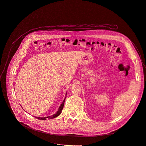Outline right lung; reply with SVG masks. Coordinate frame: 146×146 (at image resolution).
<instances>
[{"mask_svg": "<svg viewBox=\"0 0 146 146\" xmlns=\"http://www.w3.org/2000/svg\"><path fill=\"white\" fill-rule=\"evenodd\" d=\"M65 99H66V98H65ZM65 99H64V100L63 101L62 104H61L60 105V107L58 108V111H57V112H56V113L53 114L52 115H51V116H49V117H36V118L37 119H40V120H41H41H45V119H52V118H56L57 117L59 116L60 115V113H61V111H62V110H63V109L64 103V102H65Z\"/></svg>", "mask_w": 146, "mask_h": 146, "instance_id": "1", "label": "right lung"}]
</instances>
